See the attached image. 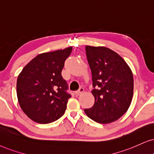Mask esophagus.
<instances>
[{"mask_svg":"<svg viewBox=\"0 0 154 154\" xmlns=\"http://www.w3.org/2000/svg\"><path fill=\"white\" fill-rule=\"evenodd\" d=\"M84 91H85V89H84V88H82V87H81V88H79L77 91H75V94L76 95H79L80 94H82Z\"/></svg>","mask_w":154,"mask_h":154,"instance_id":"1","label":"esophagus"}]
</instances>
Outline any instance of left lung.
<instances>
[{
    "label": "left lung",
    "instance_id": "obj_1",
    "mask_svg": "<svg viewBox=\"0 0 154 154\" xmlns=\"http://www.w3.org/2000/svg\"><path fill=\"white\" fill-rule=\"evenodd\" d=\"M85 50L92 76L94 104L84 111L97 123L115 122L131 103L133 74L123 58L109 48L87 45Z\"/></svg>",
    "mask_w": 154,
    "mask_h": 154
}]
</instances>
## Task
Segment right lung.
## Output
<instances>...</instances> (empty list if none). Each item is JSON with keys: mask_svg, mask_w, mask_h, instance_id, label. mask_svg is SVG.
<instances>
[{"mask_svg": "<svg viewBox=\"0 0 154 154\" xmlns=\"http://www.w3.org/2000/svg\"><path fill=\"white\" fill-rule=\"evenodd\" d=\"M72 48L45 52L25 66L17 79V96L23 112L39 124H49L65 113L71 95L62 77Z\"/></svg>", "mask_w": 154, "mask_h": 154, "instance_id": "1", "label": "right lung"}]
</instances>
